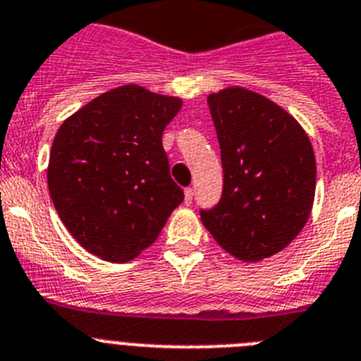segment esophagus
I'll list each match as a JSON object with an SVG mask.
<instances>
[{"label":"esophagus","instance_id":"1","mask_svg":"<svg viewBox=\"0 0 361 361\" xmlns=\"http://www.w3.org/2000/svg\"><path fill=\"white\" fill-rule=\"evenodd\" d=\"M192 196H194L192 187H187V189H185V203H187V205H189V203H192Z\"/></svg>","mask_w":361,"mask_h":361}]
</instances>
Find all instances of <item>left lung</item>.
I'll return each mask as SVG.
<instances>
[{
    "mask_svg": "<svg viewBox=\"0 0 361 361\" xmlns=\"http://www.w3.org/2000/svg\"><path fill=\"white\" fill-rule=\"evenodd\" d=\"M218 136L224 190L200 216L227 252L258 262L280 252L311 214L316 189L312 145L293 116L245 89L207 98Z\"/></svg>",
    "mask_w": 361,
    "mask_h": 361,
    "instance_id": "1",
    "label": "left lung"
}]
</instances>
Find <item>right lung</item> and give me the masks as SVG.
Segmentation results:
<instances>
[{
  "mask_svg": "<svg viewBox=\"0 0 361 361\" xmlns=\"http://www.w3.org/2000/svg\"><path fill=\"white\" fill-rule=\"evenodd\" d=\"M180 109V98L125 85L59 127L47 172L50 198L68 233L94 256L130 262L183 202L161 143Z\"/></svg>",
  "mask_w": 361,
  "mask_h": 361,
  "instance_id": "1",
  "label": "right lung"
}]
</instances>
